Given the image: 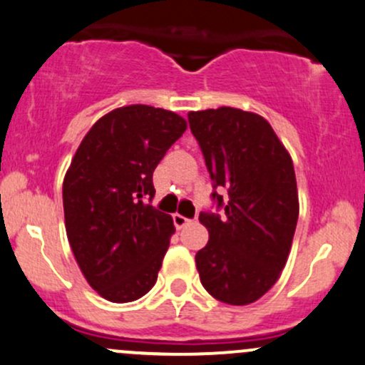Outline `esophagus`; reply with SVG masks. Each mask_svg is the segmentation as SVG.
Segmentation results:
<instances>
[{
  "instance_id": "esophagus-1",
  "label": "esophagus",
  "mask_w": 365,
  "mask_h": 365,
  "mask_svg": "<svg viewBox=\"0 0 365 365\" xmlns=\"http://www.w3.org/2000/svg\"><path fill=\"white\" fill-rule=\"evenodd\" d=\"M172 219H174V225H175V228H178V230L184 228V226H187L191 222L190 219L184 217V215H181V214H174V215H172Z\"/></svg>"
}]
</instances>
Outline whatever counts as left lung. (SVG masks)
<instances>
[{
	"mask_svg": "<svg viewBox=\"0 0 365 365\" xmlns=\"http://www.w3.org/2000/svg\"><path fill=\"white\" fill-rule=\"evenodd\" d=\"M187 121L202 148L222 219L200 214L209 242L195 261L205 291L244 307L264 296L282 275L292 247L299 198L292 158L268 120L222 106L190 111Z\"/></svg>",
	"mask_w": 365,
	"mask_h": 365,
	"instance_id": "8db88e82",
	"label": "left lung"
}]
</instances>
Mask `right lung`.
I'll list each match as a JSON object with an SVG mask.
<instances>
[{
    "instance_id": "right-lung-1",
    "label": "right lung",
    "mask_w": 365,
    "mask_h": 365,
    "mask_svg": "<svg viewBox=\"0 0 365 365\" xmlns=\"http://www.w3.org/2000/svg\"><path fill=\"white\" fill-rule=\"evenodd\" d=\"M187 128L178 113L146 104L116 108L93 123L64 175L69 245L90 287L111 303L150 292L174 221L153 198V172Z\"/></svg>"
}]
</instances>
